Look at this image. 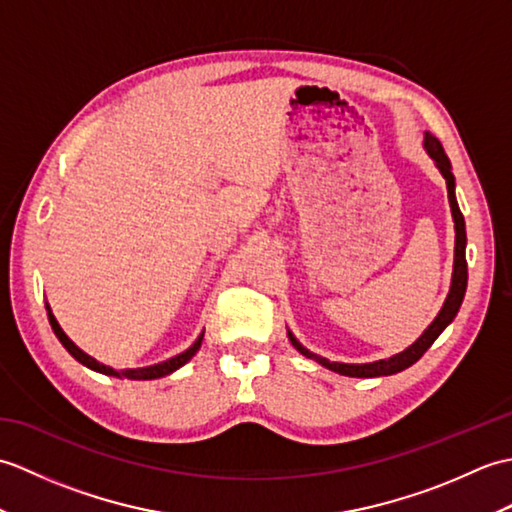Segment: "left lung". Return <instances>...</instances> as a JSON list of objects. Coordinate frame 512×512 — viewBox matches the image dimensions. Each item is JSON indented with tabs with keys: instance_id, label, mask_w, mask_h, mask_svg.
<instances>
[{
	"instance_id": "obj_1",
	"label": "left lung",
	"mask_w": 512,
	"mask_h": 512,
	"mask_svg": "<svg viewBox=\"0 0 512 512\" xmlns=\"http://www.w3.org/2000/svg\"><path fill=\"white\" fill-rule=\"evenodd\" d=\"M424 149H427V154L436 162V167L440 169V173L447 180V191H449V204H451V213H453V222H455V259H453V279H451V290L447 295V301H444L442 310L438 312V317L433 319V323L429 325L427 330L422 332L420 339L409 345L405 352H400L391 358H385V361H374V363H363V365H350V363H332L328 358H323L319 354H312L310 350H306L292 332H288V339L290 343L297 347V350L312 358V361H317L319 365L332 369V372L341 374V376H352V378H374V376H391V374H398L402 369L411 367L413 363L418 361V358L429 350L433 345V341L438 339L442 334V330L447 328V325L455 319V314H458L460 306H462V299H464V292H466V281H469V270H466V226H464V215L458 206V200H455V178L451 173V162L444 154V147L440 145V140L436 136H431L429 132H424Z\"/></svg>"
}]
</instances>
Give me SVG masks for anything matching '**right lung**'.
Wrapping results in <instances>:
<instances>
[{"instance_id":"right-lung-1","label":"right lung","mask_w":512,"mask_h":512,"mask_svg":"<svg viewBox=\"0 0 512 512\" xmlns=\"http://www.w3.org/2000/svg\"><path fill=\"white\" fill-rule=\"evenodd\" d=\"M46 310H48V319H50L52 330H54V334H57V339L63 343L65 350H68L81 365L90 367V369H94V372L105 374V376L129 378V380H154V378H162V376H167V374H171V372H176V369L182 367L184 363H189L191 358L195 356V352L200 350L202 339H204V332H202V334L198 336V339H195V343L189 347V350H184L182 354L173 356V358H167V361H162V363H158V365L136 367V369H114V367H110V365L99 363V361H96V358H92L90 354H85L83 350H79V347H76V345L68 339V334H65V332L61 330V325L57 323V319H54V314H52L50 306H46Z\"/></svg>"}]
</instances>
